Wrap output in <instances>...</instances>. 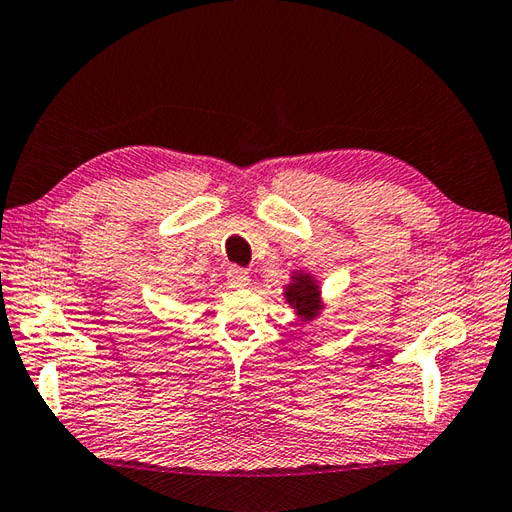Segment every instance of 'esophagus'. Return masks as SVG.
Wrapping results in <instances>:
<instances>
[{
	"mask_svg": "<svg viewBox=\"0 0 512 512\" xmlns=\"http://www.w3.org/2000/svg\"><path fill=\"white\" fill-rule=\"evenodd\" d=\"M227 281L231 288H242V285L248 283V270H244L240 266H231L227 270Z\"/></svg>",
	"mask_w": 512,
	"mask_h": 512,
	"instance_id": "1",
	"label": "esophagus"
}]
</instances>
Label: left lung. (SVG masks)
Returning <instances> with one entry per match:
<instances>
[{"label":"left lung","mask_w":512,"mask_h":512,"mask_svg":"<svg viewBox=\"0 0 512 512\" xmlns=\"http://www.w3.org/2000/svg\"><path fill=\"white\" fill-rule=\"evenodd\" d=\"M303 279V277H301ZM288 296V301L292 307H296L303 314V318H314L316 310H318V285L310 283V281H301V283H294L285 292Z\"/></svg>","instance_id":"1"}]
</instances>
